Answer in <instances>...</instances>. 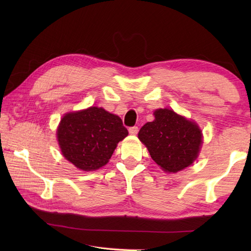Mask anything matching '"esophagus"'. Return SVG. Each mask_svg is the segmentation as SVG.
Here are the masks:
<instances>
[{
	"label": "esophagus",
	"mask_w": 251,
	"mask_h": 251,
	"mask_svg": "<svg viewBox=\"0 0 251 251\" xmlns=\"http://www.w3.org/2000/svg\"><path fill=\"white\" fill-rule=\"evenodd\" d=\"M138 131H139V128H138L137 126L130 127V128H129V134H130V135H132V136L137 135V134H138Z\"/></svg>",
	"instance_id": "34e87169"
}]
</instances>
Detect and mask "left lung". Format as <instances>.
I'll use <instances>...</instances> for the list:
<instances>
[{"label": "left lung", "mask_w": 251, "mask_h": 251, "mask_svg": "<svg viewBox=\"0 0 251 251\" xmlns=\"http://www.w3.org/2000/svg\"><path fill=\"white\" fill-rule=\"evenodd\" d=\"M154 117L138 134L153 161L166 173H177L192 165L202 143L199 125L169 109L155 110Z\"/></svg>", "instance_id": "1"}]
</instances>
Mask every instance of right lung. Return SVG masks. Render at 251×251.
<instances>
[{"label": "right lung", "mask_w": 251, "mask_h": 251, "mask_svg": "<svg viewBox=\"0 0 251 251\" xmlns=\"http://www.w3.org/2000/svg\"><path fill=\"white\" fill-rule=\"evenodd\" d=\"M127 135L121 117L98 106L65 114L57 129L62 155L84 172L104 166Z\"/></svg>", "instance_id": "obj_1"}]
</instances>
